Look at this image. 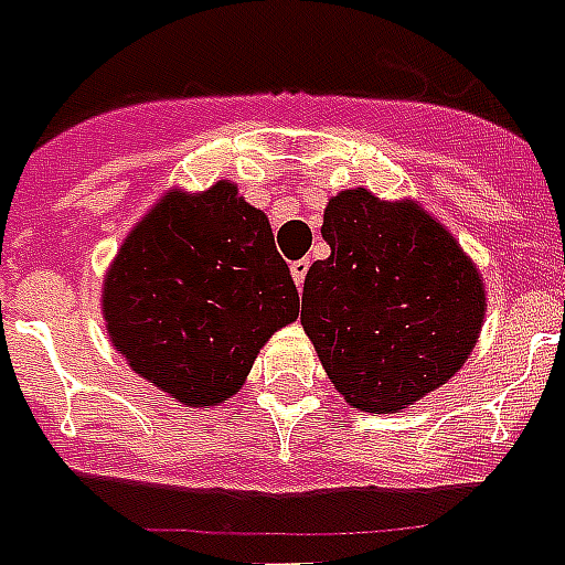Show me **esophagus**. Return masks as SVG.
I'll use <instances>...</instances> for the list:
<instances>
[{"mask_svg":"<svg viewBox=\"0 0 565 565\" xmlns=\"http://www.w3.org/2000/svg\"><path fill=\"white\" fill-rule=\"evenodd\" d=\"M307 269H310V260H307V258H301V260H292L290 273H292V281H296V287H298V290H301V287H305Z\"/></svg>","mask_w":565,"mask_h":565,"instance_id":"esophagus-1","label":"esophagus"}]
</instances>
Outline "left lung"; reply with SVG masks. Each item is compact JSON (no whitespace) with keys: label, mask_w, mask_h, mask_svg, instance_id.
Listing matches in <instances>:
<instances>
[{"label":"left lung","mask_w":565,"mask_h":565,"mask_svg":"<svg viewBox=\"0 0 565 565\" xmlns=\"http://www.w3.org/2000/svg\"><path fill=\"white\" fill-rule=\"evenodd\" d=\"M330 258L305 278L301 324L335 391L353 407L396 414L466 364L486 319L480 269L414 201L367 189L330 198Z\"/></svg>","instance_id":"1"}]
</instances>
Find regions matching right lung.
<instances>
[{
    "mask_svg": "<svg viewBox=\"0 0 565 565\" xmlns=\"http://www.w3.org/2000/svg\"><path fill=\"white\" fill-rule=\"evenodd\" d=\"M103 319L131 371L192 407L232 399L298 290L267 215L217 180L169 192L129 232L103 284Z\"/></svg>",
    "mask_w": 565,
    "mask_h": 565,
    "instance_id": "add662e5",
    "label": "right lung"
}]
</instances>
